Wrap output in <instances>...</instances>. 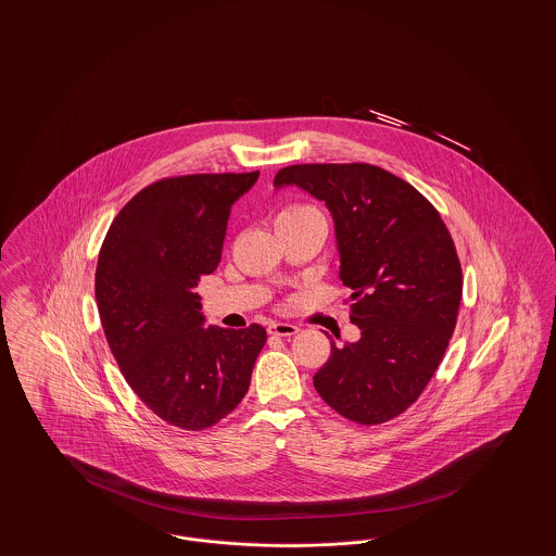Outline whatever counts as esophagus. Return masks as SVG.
Returning <instances> with one entry per match:
<instances>
[{
	"instance_id": "1",
	"label": "esophagus",
	"mask_w": 556,
	"mask_h": 556,
	"mask_svg": "<svg viewBox=\"0 0 556 556\" xmlns=\"http://www.w3.org/2000/svg\"><path fill=\"white\" fill-rule=\"evenodd\" d=\"M266 331H268L270 336H279V338H291V336H295L300 329H298L295 325H291V323H270V325L266 327Z\"/></svg>"
}]
</instances>
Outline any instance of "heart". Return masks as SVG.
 Returning a JSON list of instances; mask_svg holds the SVG:
<instances>
[{"label":"heart","instance_id":"1","mask_svg":"<svg viewBox=\"0 0 556 556\" xmlns=\"http://www.w3.org/2000/svg\"><path fill=\"white\" fill-rule=\"evenodd\" d=\"M311 216H320V212L311 206V204H290L283 211L275 216V227L281 223H290V220H300V218H311Z\"/></svg>","mask_w":556,"mask_h":556}]
</instances>
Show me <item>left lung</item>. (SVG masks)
I'll list each match as a JSON object with an SVG mask.
<instances>
[{
	"label": "left lung",
	"instance_id": "1",
	"mask_svg": "<svg viewBox=\"0 0 556 556\" xmlns=\"http://www.w3.org/2000/svg\"><path fill=\"white\" fill-rule=\"evenodd\" d=\"M298 186L333 214L340 279L361 340L331 344L313 377L318 396L361 425L402 415L424 394L456 327L463 270L431 202L365 164H291L275 187Z\"/></svg>",
	"mask_w": 556,
	"mask_h": 556
}]
</instances>
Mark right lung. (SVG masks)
<instances>
[{"label":"right lung","instance_id":"1","mask_svg":"<svg viewBox=\"0 0 556 556\" xmlns=\"http://www.w3.org/2000/svg\"><path fill=\"white\" fill-rule=\"evenodd\" d=\"M254 173L184 175L143 187L108 229L96 300L108 345L139 400L162 421L200 431L250 388L263 325L202 327L195 286L220 263L233 202Z\"/></svg>","mask_w":556,"mask_h":556}]
</instances>
